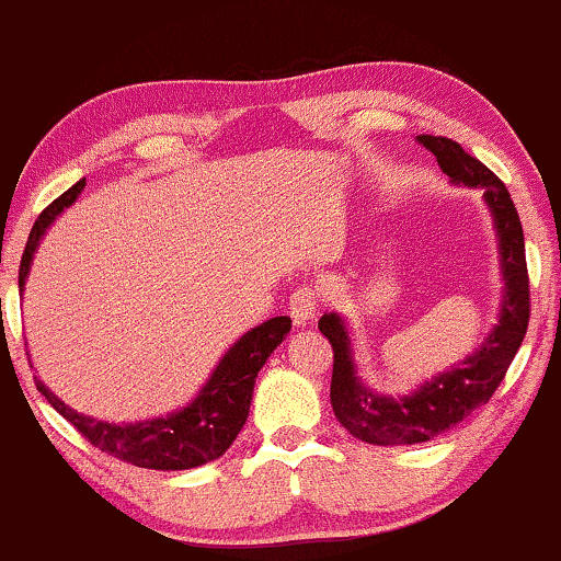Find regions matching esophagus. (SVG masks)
<instances>
[{"label":"esophagus","instance_id":"obj_1","mask_svg":"<svg viewBox=\"0 0 561 561\" xmlns=\"http://www.w3.org/2000/svg\"><path fill=\"white\" fill-rule=\"evenodd\" d=\"M317 307H320V296H317L314 288L301 286L296 288L291 301H288V314L296 324H307L317 314Z\"/></svg>","mask_w":561,"mask_h":561}]
</instances>
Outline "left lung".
<instances>
[{
    "label": "left lung",
    "mask_w": 561,
    "mask_h": 561,
    "mask_svg": "<svg viewBox=\"0 0 561 561\" xmlns=\"http://www.w3.org/2000/svg\"><path fill=\"white\" fill-rule=\"evenodd\" d=\"M419 142L437 156L439 169L449 176V182L483 190L500 241L504 296L500 322L471 356L449 366L447 371H439L432 382H424L411 396L400 398L377 396L358 379L345 322L335 312L322 314L320 333L333 345L330 403L335 416L356 439L382 447L428 442L458 426L476 408L486 405L520 348L530 317L523 224L507 186L455 140L421 135Z\"/></svg>",
    "instance_id": "left-lung-1"
}]
</instances>
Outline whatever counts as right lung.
<instances>
[{
	"label": "right lung",
	"mask_w": 561,
	"mask_h": 561,
	"mask_svg": "<svg viewBox=\"0 0 561 561\" xmlns=\"http://www.w3.org/2000/svg\"><path fill=\"white\" fill-rule=\"evenodd\" d=\"M85 182L69 186L65 195L54 199L41 213L27 237L23 260H20V291H23L27 273H31L33 254L44 239L46 228L54 224L65 207L78 199ZM291 330V317H273L257 324L239 337L226 356L220 358L216 371L207 379L199 396L182 411L158 416L135 424H108L85 413L72 411L61 403L48 387L36 377L38 392L101 453L114 455L137 468H153V471H186V468L205 466L220 458L233 445L241 426L247 424L249 405H252L254 379L267 356L283 343Z\"/></svg>",
	"instance_id": "right-lung-1"
}]
</instances>
